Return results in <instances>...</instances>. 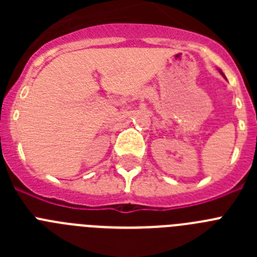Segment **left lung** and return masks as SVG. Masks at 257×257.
Masks as SVG:
<instances>
[{
    "label": "left lung",
    "mask_w": 257,
    "mask_h": 257,
    "mask_svg": "<svg viewBox=\"0 0 257 257\" xmlns=\"http://www.w3.org/2000/svg\"><path fill=\"white\" fill-rule=\"evenodd\" d=\"M219 72H220V74H221V76H222V77H224V78H225V76H224V73H222L221 70H220V69H219Z\"/></svg>",
    "instance_id": "left-lung-1"
}]
</instances>
